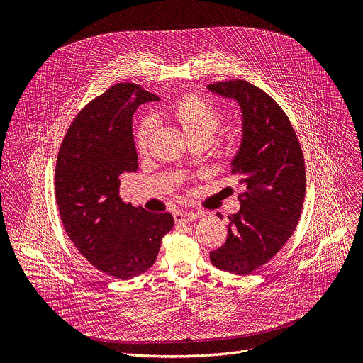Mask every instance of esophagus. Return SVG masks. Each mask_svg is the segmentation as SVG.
I'll return each instance as SVG.
<instances>
[{
  "label": "esophagus",
  "instance_id": "1",
  "mask_svg": "<svg viewBox=\"0 0 363 363\" xmlns=\"http://www.w3.org/2000/svg\"><path fill=\"white\" fill-rule=\"evenodd\" d=\"M199 213H194V211H177L174 214V220L177 223H189V221H194L196 218H199Z\"/></svg>",
  "mask_w": 363,
  "mask_h": 363
}]
</instances>
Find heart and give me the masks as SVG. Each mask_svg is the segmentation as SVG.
<instances>
[{"label":"heart","mask_w":363,"mask_h":363,"mask_svg":"<svg viewBox=\"0 0 363 363\" xmlns=\"http://www.w3.org/2000/svg\"><path fill=\"white\" fill-rule=\"evenodd\" d=\"M174 113L181 123L185 135H210L213 136L221 125V113L210 103L198 97H184L175 108ZM153 128V119L145 118L136 129V145L145 149Z\"/></svg>","instance_id":"heart-1"}]
</instances>
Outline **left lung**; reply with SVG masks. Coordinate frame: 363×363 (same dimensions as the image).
I'll use <instances>...</instances> for the list:
<instances>
[{
  "mask_svg": "<svg viewBox=\"0 0 363 363\" xmlns=\"http://www.w3.org/2000/svg\"><path fill=\"white\" fill-rule=\"evenodd\" d=\"M206 89L240 108L241 140L231 172L245 188L238 213L228 217L227 240L210 260L245 276L273 258L298 223L306 192L303 153L289 118L266 91L245 80Z\"/></svg>",
  "mask_w": 363,
  "mask_h": 363,
  "instance_id": "1",
  "label": "left lung"
}]
</instances>
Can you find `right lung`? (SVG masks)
<instances>
[{
    "label": "right lung",
    "instance_id": "add662e5",
    "mask_svg": "<svg viewBox=\"0 0 363 363\" xmlns=\"http://www.w3.org/2000/svg\"><path fill=\"white\" fill-rule=\"evenodd\" d=\"M160 97L138 84L119 83L93 99L70 125L56 165V199L69 238L100 272L119 280L155 263L169 213H149L119 196L121 175L136 172L132 118Z\"/></svg>",
    "mask_w": 363,
    "mask_h": 363
}]
</instances>
